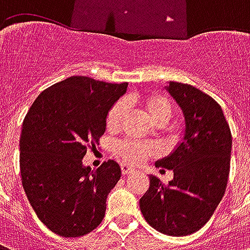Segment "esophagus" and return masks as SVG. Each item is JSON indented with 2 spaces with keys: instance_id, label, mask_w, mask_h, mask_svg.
<instances>
[{
  "instance_id": "1",
  "label": "esophagus",
  "mask_w": 250,
  "mask_h": 250,
  "mask_svg": "<svg viewBox=\"0 0 250 250\" xmlns=\"http://www.w3.org/2000/svg\"><path fill=\"white\" fill-rule=\"evenodd\" d=\"M132 173H135V168L131 167L128 165H122V174L123 175H130Z\"/></svg>"
}]
</instances>
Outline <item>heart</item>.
Wrapping results in <instances>:
<instances>
[{"mask_svg":"<svg viewBox=\"0 0 250 250\" xmlns=\"http://www.w3.org/2000/svg\"><path fill=\"white\" fill-rule=\"evenodd\" d=\"M142 107L146 111L147 116L155 125H166L171 115H173V107L167 99L162 95H148L146 98L141 99ZM127 108L125 100H119L111 107L107 114L105 125L108 130H116L120 125V120ZM154 152V147L147 143H138V142H123L118 146V154L125 162L138 165L145 158L151 155Z\"/></svg>","mask_w":250,"mask_h":250,"instance_id":"b5f03b06","label":"heart"}]
</instances>
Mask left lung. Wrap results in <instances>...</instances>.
I'll list each match as a JSON object with an SVG mask.
<instances>
[{"mask_svg": "<svg viewBox=\"0 0 250 250\" xmlns=\"http://www.w3.org/2000/svg\"><path fill=\"white\" fill-rule=\"evenodd\" d=\"M171 98L184 114L182 138L157 167L173 170L163 185L150 175V188L139 201L147 224L173 237L199 230L225 194L231 154V134L221 105L198 88L168 82Z\"/></svg>", "mask_w": 250, "mask_h": 250, "instance_id": "obj_1", "label": "left lung"}]
</instances>
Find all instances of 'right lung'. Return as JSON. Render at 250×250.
Wrapping results in <instances>:
<instances>
[{
    "instance_id": "right-lung-1",
    "label": "right lung",
    "mask_w": 250,
    "mask_h": 250,
    "mask_svg": "<svg viewBox=\"0 0 250 250\" xmlns=\"http://www.w3.org/2000/svg\"><path fill=\"white\" fill-rule=\"evenodd\" d=\"M127 83L72 76L39 95L22 123L20 170L25 194L44 225L62 237L98 228L105 201L122 175L115 161L96 170L83 165L87 147L98 145L107 114Z\"/></svg>"
}]
</instances>
